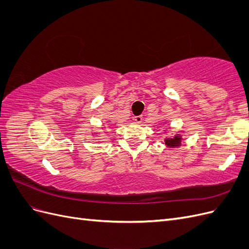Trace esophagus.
Masks as SVG:
<instances>
[{
  "mask_svg": "<svg viewBox=\"0 0 249 249\" xmlns=\"http://www.w3.org/2000/svg\"><path fill=\"white\" fill-rule=\"evenodd\" d=\"M134 120L136 123H141L142 122V115H138V116H135Z\"/></svg>",
  "mask_w": 249,
  "mask_h": 249,
  "instance_id": "esophagus-1",
  "label": "esophagus"
}]
</instances>
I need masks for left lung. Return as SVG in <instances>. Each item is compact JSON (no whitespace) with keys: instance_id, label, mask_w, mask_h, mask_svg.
Masks as SVG:
<instances>
[{"instance_id":"obj_1","label":"left lung","mask_w":249,"mask_h":249,"mask_svg":"<svg viewBox=\"0 0 249 249\" xmlns=\"http://www.w3.org/2000/svg\"><path fill=\"white\" fill-rule=\"evenodd\" d=\"M166 144L170 147H173V146H178L180 144V138L176 136L175 138H170V139H166Z\"/></svg>"}]
</instances>
